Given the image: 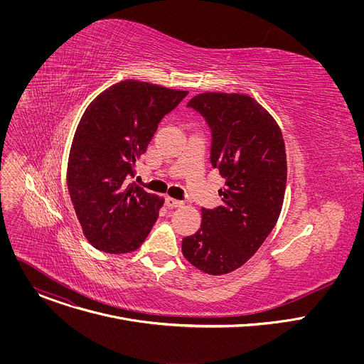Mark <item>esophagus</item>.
<instances>
[{
    "instance_id": "obj_1",
    "label": "esophagus",
    "mask_w": 364,
    "mask_h": 364,
    "mask_svg": "<svg viewBox=\"0 0 364 364\" xmlns=\"http://www.w3.org/2000/svg\"><path fill=\"white\" fill-rule=\"evenodd\" d=\"M183 204V201H180V200H176V198H173V197H166V205H168V207H180Z\"/></svg>"
}]
</instances>
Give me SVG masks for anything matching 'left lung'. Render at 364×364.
I'll use <instances>...</instances> for the list:
<instances>
[{
	"instance_id": "obj_1",
	"label": "left lung",
	"mask_w": 364,
	"mask_h": 364,
	"mask_svg": "<svg viewBox=\"0 0 364 364\" xmlns=\"http://www.w3.org/2000/svg\"><path fill=\"white\" fill-rule=\"evenodd\" d=\"M187 107L212 132L210 163L226 180L223 200L201 209L200 229L183 239L187 261L210 275L240 268L279 218L287 187V154L275 119L247 95L207 92Z\"/></svg>"
}]
</instances>
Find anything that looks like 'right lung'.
Returning <instances> with one entry per match:
<instances>
[{
  "label": "right lung",
  "instance_id": "right-lung-1",
  "mask_svg": "<svg viewBox=\"0 0 364 364\" xmlns=\"http://www.w3.org/2000/svg\"><path fill=\"white\" fill-rule=\"evenodd\" d=\"M187 93L124 80L102 92L83 114L70 148L68 188L96 249L132 252L157 222L164 200L129 181L159 124Z\"/></svg>",
  "mask_w": 364,
  "mask_h": 364
}]
</instances>
